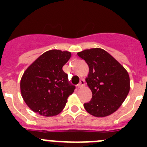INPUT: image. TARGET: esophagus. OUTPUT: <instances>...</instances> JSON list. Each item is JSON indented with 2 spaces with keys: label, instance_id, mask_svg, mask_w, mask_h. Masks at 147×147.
I'll return each instance as SVG.
<instances>
[{
  "label": "esophagus",
  "instance_id": "esophagus-1",
  "mask_svg": "<svg viewBox=\"0 0 147 147\" xmlns=\"http://www.w3.org/2000/svg\"><path fill=\"white\" fill-rule=\"evenodd\" d=\"M84 85H85V80H82L81 81H80V84H79V85H77V88H82Z\"/></svg>",
  "mask_w": 147,
  "mask_h": 147
}]
</instances>
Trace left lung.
Masks as SVG:
<instances>
[{"instance_id": "8db88e82", "label": "left lung", "mask_w": 147, "mask_h": 147, "mask_svg": "<svg viewBox=\"0 0 147 147\" xmlns=\"http://www.w3.org/2000/svg\"><path fill=\"white\" fill-rule=\"evenodd\" d=\"M77 54L89 67L85 80L93 94L84 107L96 117L111 115L121 107L129 93L130 85L127 70L104 49H86Z\"/></svg>"}]
</instances>
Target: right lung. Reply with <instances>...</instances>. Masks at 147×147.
Wrapping results in <instances>:
<instances>
[{"label":"right lung","instance_id":"obj_1","mask_svg":"<svg viewBox=\"0 0 147 147\" xmlns=\"http://www.w3.org/2000/svg\"><path fill=\"white\" fill-rule=\"evenodd\" d=\"M71 56L67 51H48L23 73L20 80L22 97L34 113L49 117L62 112L75 89L62 70Z\"/></svg>","mask_w":147,"mask_h":147}]
</instances>
